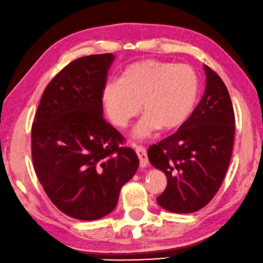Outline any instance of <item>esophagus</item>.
<instances>
[{"mask_svg":"<svg viewBox=\"0 0 263 263\" xmlns=\"http://www.w3.org/2000/svg\"><path fill=\"white\" fill-rule=\"evenodd\" d=\"M135 152L137 156H139L140 159V165L141 167H147L149 161H148V156H147V152H145L144 147H142V145H136L135 147Z\"/></svg>","mask_w":263,"mask_h":263,"instance_id":"1","label":"esophagus"}]
</instances>
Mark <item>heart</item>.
<instances>
[{
    "label": "heart",
    "instance_id": "b5f03b06",
    "mask_svg": "<svg viewBox=\"0 0 263 263\" xmlns=\"http://www.w3.org/2000/svg\"><path fill=\"white\" fill-rule=\"evenodd\" d=\"M199 96V78L187 64L142 60L124 68L120 80L103 84L100 100L109 121L126 128L139 115H145L134 129L140 139L156 129L174 130L189 119Z\"/></svg>",
    "mask_w": 263,
    "mask_h": 263
}]
</instances>
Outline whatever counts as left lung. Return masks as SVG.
Here are the masks:
<instances>
[{
  "instance_id": "8db88e82",
  "label": "left lung",
  "mask_w": 263,
  "mask_h": 263,
  "mask_svg": "<svg viewBox=\"0 0 263 263\" xmlns=\"http://www.w3.org/2000/svg\"><path fill=\"white\" fill-rule=\"evenodd\" d=\"M205 89L200 103L175 134L153 144L148 159L167 176L157 203L172 213H194L219 191L232 157L235 116L227 87L203 66Z\"/></svg>"
}]
</instances>
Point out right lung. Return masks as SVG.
<instances>
[{"label":"right lung","instance_id":"add662e5","mask_svg":"<svg viewBox=\"0 0 263 263\" xmlns=\"http://www.w3.org/2000/svg\"><path fill=\"white\" fill-rule=\"evenodd\" d=\"M115 56L80 58L44 90L31 128V156L44 192L60 211L91 221L114 211L139 157L103 119L100 94Z\"/></svg>","mask_w":263,"mask_h":263}]
</instances>
